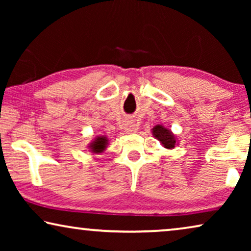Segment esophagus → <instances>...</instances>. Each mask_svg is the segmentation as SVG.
<instances>
[{"label":"esophagus","instance_id":"obj_1","mask_svg":"<svg viewBox=\"0 0 251 251\" xmlns=\"http://www.w3.org/2000/svg\"><path fill=\"white\" fill-rule=\"evenodd\" d=\"M125 130L126 132H132V131H136L137 130V126L135 123L130 122V123H126L125 125Z\"/></svg>","mask_w":251,"mask_h":251}]
</instances>
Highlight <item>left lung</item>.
Returning <instances> with one entry per match:
<instances>
[{
    "label": "left lung",
    "mask_w": 251,
    "mask_h": 251,
    "mask_svg": "<svg viewBox=\"0 0 251 251\" xmlns=\"http://www.w3.org/2000/svg\"><path fill=\"white\" fill-rule=\"evenodd\" d=\"M152 135L159 140L164 149L173 150L177 145L176 136L171 132V130L167 129L162 125H156L152 129Z\"/></svg>",
    "instance_id": "8db88e82"
}]
</instances>
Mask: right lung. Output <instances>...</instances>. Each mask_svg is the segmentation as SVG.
Returning <instances> with one entry per match:
<instances>
[{
  "label": "right lung",
  "mask_w": 251,
  "mask_h": 251,
  "mask_svg": "<svg viewBox=\"0 0 251 251\" xmlns=\"http://www.w3.org/2000/svg\"><path fill=\"white\" fill-rule=\"evenodd\" d=\"M108 144V140L106 138L105 136H98L96 137L95 140H92L90 143V145H89V149L92 153H101L104 152V150L106 149V146H107Z\"/></svg>",
  "instance_id": "obj_1"
}]
</instances>
